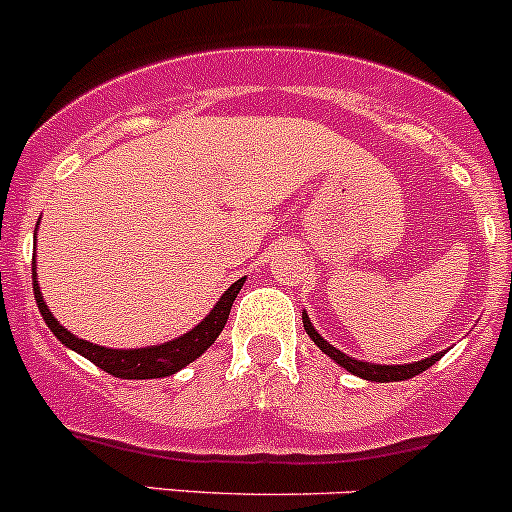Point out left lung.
Instances as JSON below:
<instances>
[{"mask_svg": "<svg viewBox=\"0 0 512 512\" xmlns=\"http://www.w3.org/2000/svg\"><path fill=\"white\" fill-rule=\"evenodd\" d=\"M301 319H304L306 334H309V337L314 339V344L321 349V352L329 354V357H332L337 364H342V367L347 369V372L357 374V377H362V379H372V382H402V379H410V377H415V374H420V372H425V369H430L432 364H435L437 359L442 357V354H432V357L420 359V362H415V364H394V367H392V364L357 362V359L347 357V354L339 352V349L332 347V344H329V342H324V339H321L319 334H316L314 326H311L309 316L301 314Z\"/></svg>", "mask_w": 512, "mask_h": 512, "instance_id": "1", "label": "left lung"}]
</instances>
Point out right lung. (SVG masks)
I'll return each instance as SVG.
<instances>
[{"label": "right lung", "mask_w": 512, "mask_h": 512, "mask_svg": "<svg viewBox=\"0 0 512 512\" xmlns=\"http://www.w3.org/2000/svg\"><path fill=\"white\" fill-rule=\"evenodd\" d=\"M32 276H34V269H32ZM243 281L246 279H238L236 284H231V289L221 296V301L213 306L211 314H208L206 319L193 329V332L183 334V337L173 339V342L168 344H160V347H148V349H107L75 337V334L67 332L65 326L57 324L52 311L47 309L40 286H37V279H34L32 289H34V301H37V306H40L42 319L47 321L52 334H55L65 347L75 349L77 354L87 357L92 364H97V367L105 369V372L113 374V377L155 379V377H168V374H175L178 369L191 364L193 359L201 357V354L216 342V337L223 332V326H226L228 314H231V306L233 301H236L238 291H241Z\"/></svg>", "instance_id": "right-lung-1"}]
</instances>
